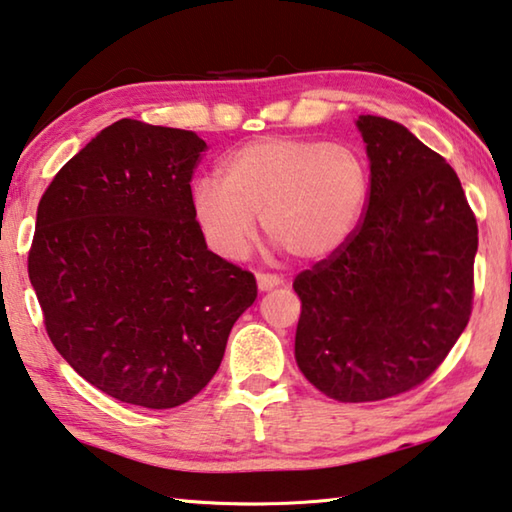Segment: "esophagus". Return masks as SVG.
I'll list each match as a JSON object with an SVG mask.
<instances>
[{"label": "esophagus", "mask_w": 512, "mask_h": 512, "mask_svg": "<svg viewBox=\"0 0 512 512\" xmlns=\"http://www.w3.org/2000/svg\"><path fill=\"white\" fill-rule=\"evenodd\" d=\"M282 277L280 275H271V273H259L257 275V287L259 291H271L275 287H280Z\"/></svg>", "instance_id": "obj_1"}]
</instances>
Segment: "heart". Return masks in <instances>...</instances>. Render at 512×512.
<instances>
[{
  "instance_id": "b5f03b06",
  "label": "heart",
  "mask_w": 512,
  "mask_h": 512,
  "mask_svg": "<svg viewBox=\"0 0 512 512\" xmlns=\"http://www.w3.org/2000/svg\"><path fill=\"white\" fill-rule=\"evenodd\" d=\"M370 171L348 144L311 137H262L219 164V180L198 178L189 192L207 248L241 259L255 239V216L277 248L305 262L348 244L366 214Z\"/></svg>"
}]
</instances>
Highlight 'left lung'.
<instances>
[{
	"label": "left lung",
	"instance_id": "1",
	"mask_svg": "<svg viewBox=\"0 0 512 512\" xmlns=\"http://www.w3.org/2000/svg\"><path fill=\"white\" fill-rule=\"evenodd\" d=\"M357 128L368 207L339 253L293 280L296 361L332 400L379 402L422 384L463 334L479 228L443 155L391 119Z\"/></svg>",
	"mask_w": 512,
	"mask_h": 512
}]
</instances>
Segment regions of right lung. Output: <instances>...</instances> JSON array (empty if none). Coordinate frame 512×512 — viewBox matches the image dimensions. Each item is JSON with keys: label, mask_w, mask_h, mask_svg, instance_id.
Returning <instances> with one entry per match:
<instances>
[{"label": "right lung", "mask_w": 512, "mask_h": 512, "mask_svg": "<svg viewBox=\"0 0 512 512\" xmlns=\"http://www.w3.org/2000/svg\"><path fill=\"white\" fill-rule=\"evenodd\" d=\"M207 144L119 119L42 194L29 280L54 348L119 402L173 409L219 370L255 275L207 250L189 192Z\"/></svg>", "instance_id": "1"}]
</instances>
